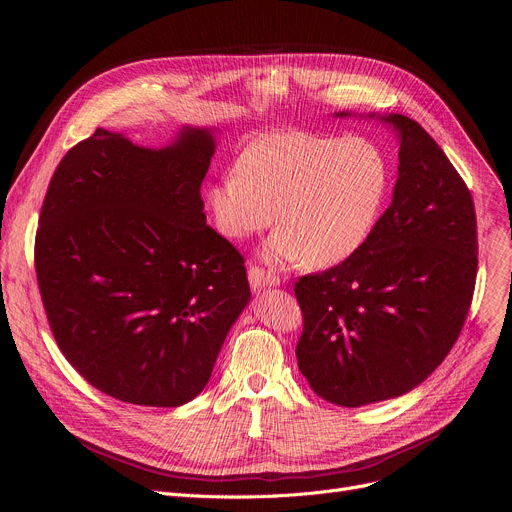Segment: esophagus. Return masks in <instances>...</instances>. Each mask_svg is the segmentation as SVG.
Instances as JSON below:
<instances>
[{"label": "esophagus", "instance_id": "obj_1", "mask_svg": "<svg viewBox=\"0 0 512 512\" xmlns=\"http://www.w3.org/2000/svg\"><path fill=\"white\" fill-rule=\"evenodd\" d=\"M249 284H251L253 290H261L265 286L280 284V278L272 272H267L265 267H261V265H251L249 267Z\"/></svg>", "mask_w": 512, "mask_h": 512}]
</instances>
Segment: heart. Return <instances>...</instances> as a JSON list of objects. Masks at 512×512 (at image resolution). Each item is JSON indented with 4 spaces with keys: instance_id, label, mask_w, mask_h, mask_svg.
Here are the masks:
<instances>
[{
    "instance_id": "heart-1",
    "label": "heart",
    "mask_w": 512,
    "mask_h": 512,
    "mask_svg": "<svg viewBox=\"0 0 512 512\" xmlns=\"http://www.w3.org/2000/svg\"><path fill=\"white\" fill-rule=\"evenodd\" d=\"M388 191L390 164L373 141L286 130L253 141L205 199L215 228L234 240L272 226L278 207L267 257L328 267L365 245Z\"/></svg>"
}]
</instances>
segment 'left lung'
<instances>
[{
  "instance_id": "left-lung-1",
  "label": "left lung",
  "mask_w": 512,
  "mask_h": 512,
  "mask_svg": "<svg viewBox=\"0 0 512 512\" xmlns=\"http://www.w3.org/2000/svg\"><path fill=\"white\" fill-rule=\"evenodd\" d=\"M384 120L400 132L390 207L355 255L294 284L303 313L299 369L338 407L419 386L459 338L477 278V218L465 180L415 120Z\"/></svg>"
}]
</instances>
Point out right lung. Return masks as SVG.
I'll list each match as a JSON object with an SVG mask.
<instances>
[{
  "mask_svg": "<svg viewBox=\"0 0 512 512\" xmlns=\"http://www.w3.org/2000/svg\"><path fill=\"white\" fill-rule=\"evenodd\" d=\"M211 155L199 128L166 149L97 128L47 186L35 270L49 330L93 388L130 405L193 400L251 297L245 257L205 224Z\"/></svg>",
  "mask_w": 512,
  "mask_h": 512,
  "instance_id": "right-lung-1",
  "label": "right lung"
}]
</instances>
